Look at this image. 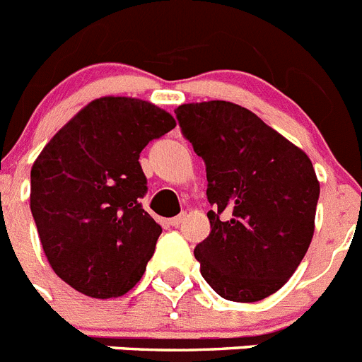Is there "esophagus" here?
Wrapping results in <instances>:
<instances>
[{
    "mask_svg": "<svg viewBox=\"0 0 362 362\" xmlns=\"http://www.w3.org/2000/svg\"><path fill=\"white\" fill-rule=\"evenodd\" d=\"M183 219H185V214H181V216L172 217V219L168 221V223H170L172 226H179V225H181V223H183Z\"/></svg>",
    "mask_w": 362,
    "mask_h": 362,
    "instance_id": "1",
    "label": "esophagus"
}]
</instances>
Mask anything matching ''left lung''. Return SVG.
<instances>
[{
  "mask_svg": "<svg viewBox=\"0 0 362 362\" xmlns=\"http://www.w3.org/2000/svg\"><path fill=\"white\" fill-rule=\"evenodd\" d=\"M206 165L210 235L194 255L228 300L276 293L300 264L315 230L319 181L310 158L261 117L230 101L175 108Z\"/></svg>",
  "mask_w": 362,
  "mask_h": 362,
  "instance_id": "left-lung-1",
  "label": "left lung"
}]
</instances>
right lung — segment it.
Returning a JSON list of instances; mask_svg holds the SVG:
<instances>
[{
  "instance_id": "add662e5",
  "label": "right lung",
  "mask_w": 362,
  "mask_h": 362,
  "mask_svg": "<svg viewBox=\"0 0 362 362\" xmlns=\"http://www.w3.org/2000/svg\"><path fill=\"white\" fill-rule=\"evenodd\" d=\"M175 119L137 98L105 95L57 130L30 170V210L49 264L94 299L132 290L161 226L139 203V153Z\"/></svg>"
}]
</instances>
